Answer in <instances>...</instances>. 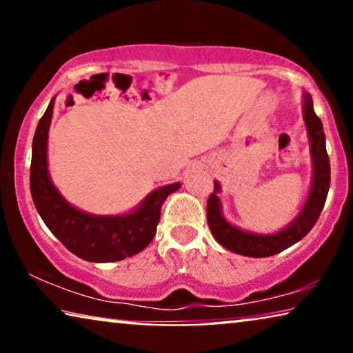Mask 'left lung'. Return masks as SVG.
<instances>
[{"mask_svg":"<svg viewBox=\"0 0 353 353\" xmlns=\"http://www.w3.org/2000/svg\"><path fill=\"white\" fill-rule=\"evenodd\" d=\"M303 119H305L308 137H310V151L313 157V183L310 194L305 202V207L301 215L292 221L291 226L279 231L276 234H252L245 233L230 225L220 212V201L216 192L220 186L214 183V192H210L207 201V223L214 234V238L231 252L245 255V257H270L283 252L291 248L303 236L308 234L320 219V214L325 207L327 191L331 183V165L326 152V138L323 132V123L313 110L312 98L305 94V108H303Z\"/></svg>","mask_w":353,"mask_h":353,"instance_id":"8db88e82","label":"left lung"}]
</instances>
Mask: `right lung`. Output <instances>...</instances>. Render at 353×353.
I'll use <instances>...</instances> for the list:
<instances>
[{
    "instance_id": "obj_1",
    "label": "right lung",
    "mask_w": 353,
    "mask_h": 353,
    "mask_svg": "<svg viewBox=\"0 0 353 353\" xmlns=\"http://www.w3.org/2000/svg\"><path fill=\"white\" fill-rule=\"evenodd\" d=\"M54 99L38 122L32 143L30 192L38 214L52 234L77 257L88 262H117L146 249L161 220V209L180 183L151 192L141 207L122 216H94L65 202L48 175L46 146Z\"/></svg>"
}]
</instances>
